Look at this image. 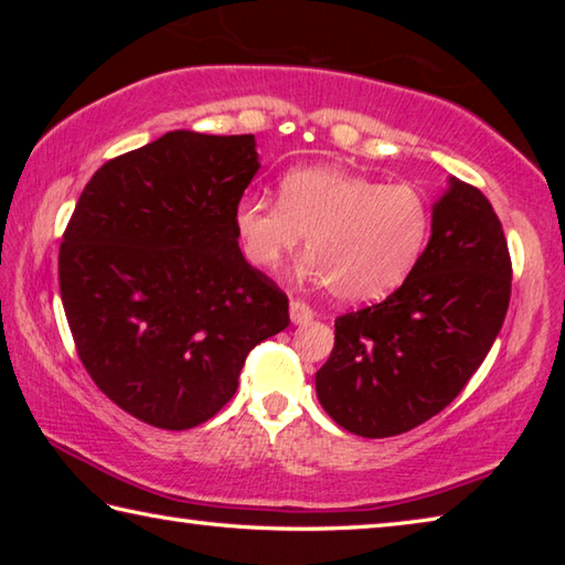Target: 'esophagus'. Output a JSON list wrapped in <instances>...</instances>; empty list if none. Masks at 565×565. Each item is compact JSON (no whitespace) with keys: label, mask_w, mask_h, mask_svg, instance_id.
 I'll return each instance as SVG.
<instances>
[{"label":"esophagus","mask_w":565,"mask_h":565,"mask_svg":"<svg viewBox=\"0 0 565 565\" xmlns=\"http://www.w3.org/2000/svg\"><path fill=\"white\" fill-rule=\"evenodd\" d=\"M289 317L294 323H309L313 319V309L303 301H291L289 303Z\"/></svg>","instance_id":"1"}]
</instances>
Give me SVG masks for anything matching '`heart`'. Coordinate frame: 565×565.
<instances>
[{
    "label": "heart",
    "mask_w": 565,
    "mask_h": 565,
    "mask_svg": "<svg viewBox=\"0 0 565 565\" xmlns=\"http://www.w3.org/2000/svg\"><path fill=\"white\" fill-rule=\"evenodd\" d=\"M234 228L248 262L276 269L306 234L296 276L343 303L388 296L414 271L431 232V206L420 189L384 184L337 164L289 169L279 179V202L244 196Z\"/></svg>",
    "instance_id": "heart-1"
}]
</instances>
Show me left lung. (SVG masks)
Instances as JSON below:
<instances>
[{"instance_id": "1", "label": "left lung", "mask_w": 565, "mask_h": 565, "mask_svg": "<svg viewBox=\"0 0 565 565\" xmlns=\"http://www.w3.org/2000/svg\"><path fill=\"white\" fill-rule=\"evenodd\" d=\"M511 256L493 206L451 177L431 209V238L386 301L337 319L317 396L347 431H411L461 394L503 327Z\"/></svg>"}]
</instances>
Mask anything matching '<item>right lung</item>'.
Instances as JSON below:
<instances>
[{
    "label": "right lung",
    "mask_w": 565,
    "mask_h": 565,
    "mask_svg": "<svg viewBox=\"0 0 565 565\" xmlns=\"http://www.w3.org/2000/svg\"><path fill=\"white\" fill-rule=\"evenodd\" d=\"M254 134L167 131L97 169L60 248L84 369L167 431L212 418L246 353L289 327V299L244 259L234 209L259 171Z\"/></svg>",
    "instance_id": "add662e5"
}]
</instances>
